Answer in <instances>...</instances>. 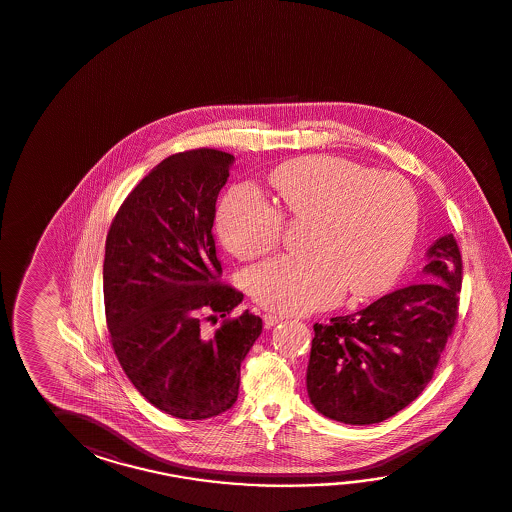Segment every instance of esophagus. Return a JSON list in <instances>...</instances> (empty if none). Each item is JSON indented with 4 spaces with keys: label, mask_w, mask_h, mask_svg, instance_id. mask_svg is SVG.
Listing matches in <instances>:
<instances>
[{
    "label": "esophagus",
    "mask_w": 512,
    "mask_h": 512,
    "mask_svg": "<svg viewBox=\"0 0 512 512\" xmlns=\"http://www.w3.org/2000/svg\"><path fill=\"white\" fill-rule=\"evenodd\" d=\"M282 321H284V317H282V315H276V313H265V315H263V324H265L267 328H273L278 322Z\"/></svg>",
    "instance_id": "34e87169"
}]
</instances>
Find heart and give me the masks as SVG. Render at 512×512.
Returning a JSON list of instances; mask_svg holds the SVG:
<instances>
[{
	"label": "heart",
	"mask_w": 512,
	"mask_h": 512,
	"mask_svg": "<svg viewBox=\"0 0 512 512\" xmlns=\"http://www.w3.org/2000/svg\"><path fill=\"white\" fill-rule=\"evenodd\" d=\"M284 208L313 219L308 254H282L247 273L250 297L278 313H306L354 297L378 295L400 274L415 243V191L394 173H374L345 158L308 156L271 173ZM284 214L250 182L226 191L217 234L239 260L276 249Z\"/></svg>",
	"instance_id": "b5f03b06"
}]
</instances>
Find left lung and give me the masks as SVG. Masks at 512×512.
Masks as SVG:
<instances>
[{"mask_svg":"<svg viewBox=\"0 0 512 512\" xmlns=\"http://www.w3.org/2000/svg\"><path fill=\"white\" fill-rule=\"evenodd\" d=\"M461 282V252L446 234L429 245L415 284L315 324L306 372L313 407L337 422L367 426L411 404L452 335Z\"/></svg>","mask_w":512,"mask_h":512,"instance_id":"1","label":"left lung"}]
</instances>
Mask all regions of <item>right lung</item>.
Returning <instances> with one entry per match:
<instances>
[{
	"label": "right lung",
	"mask_w": 512,
	"mask_h": 512,
	"mask_svg": "<svg viewBox=\"0 0 512 512\" xmlns=\"http://www.w3.org/2000/svg\"><path fill=\"white\" fill-rule=\"evenodd\" d=\"M234 156L197 149L169 156L129 193L108 230L103 295L119 365L149 404L182 420L225 413L239 369L262 333L245 309L208 335L243 295L219 284L215 203Z\"/></svg>",
	"instance_id": "1"
}]
</instances>
